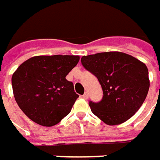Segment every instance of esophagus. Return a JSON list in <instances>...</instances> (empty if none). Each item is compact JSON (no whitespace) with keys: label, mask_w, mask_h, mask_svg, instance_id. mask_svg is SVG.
Returning a JSON list of instances; mask_svg holds the SVG:
<instances>
[{"label":"esophagus","mask_w":160,"mask_h":160,"mask_svg":"<svg viewBox=\"0 0 160 160\" xmlns=\"http://www.w3.org/2000/svg\"><path fill=\"white\" fill-rule=\"evenodd\" d=\"M88 96H89V95H88V92H84V94H83L82 97H83L84 100H87V99H88Z\"/></svg>","instance_id":"34e87169"}]
</instances>
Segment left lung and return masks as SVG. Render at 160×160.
<instances>
[{
    "label": "left lung",
    "instance_id": "obj_1",
    "mask_svg": "<svg viewBox=\"0 0 160 160\" xmlns=\"http://www.w3.org/2000/svg\"><path fill=\"white\" fill-rule=\"evenodd\" d=\"M82 65L102 85L100 102H89L92 113L108 126L119 125L135 114L150 88L146 65L129 54L108 52L83 56Z\"/></svg>",
    "mask_w": 160,
    "mask_h": 160
}]
</instances>
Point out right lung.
Instances as JSON below:
<instances>
[{
	"label": "right lung",
	"mask_w": 160,
	"mask_h": 160,
	"mask_svg": "<svg viewBox=\"0 0 160 160\" xmlns=\"http://www.w3.org/2000/svg\"><path fill=\"white\" fill-rule=\"evenodd\" d=\"M79 56H34L23 62L11 78L18 107L34 123L53 126L71 111L79 97L66 77Z\"/></svg>",
	"instance_id": "right-lung-1"
}]
</instances>
